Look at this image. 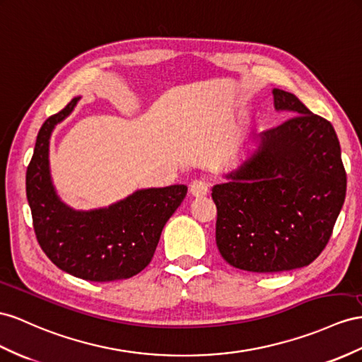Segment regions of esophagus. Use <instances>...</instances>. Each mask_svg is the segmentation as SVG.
<instances>
[{
    "instance_id": "obj_1",
    "label": "esophagus",
    "mask_w": 362,
    "mask_h": 362,
    "mask_svg": "<svg viewBox=\"0 0 362 362\" xmlns=\"http://www.w3.org/2000/svg\"><path fill=\"white\" fill-rule=\"evenodd\" d=\"M189 192L192 194V197H205L209 192V185L205 180H194L189 185Z\"/></svg>"
}]
</instances>
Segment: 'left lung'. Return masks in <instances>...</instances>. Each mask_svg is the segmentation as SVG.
<instances>
[{"mask_svg": "<svg viewBox=\"0 0 362 362\" xmlns=\"http://www.w3.org/2000/svg\"><path fill=\"white\" fill-rule=\"evenodd\" d=\"M276 111L295 115L258 134L254 151L212 187L216 243L237 269L281 272L310 264L346 199L341 146L329 120L292 93L272 90Z\"/></svg>", "mask_w": 362, "mask_h": 362, "instance_id": "1", "label": "left lung"}]
</instances>
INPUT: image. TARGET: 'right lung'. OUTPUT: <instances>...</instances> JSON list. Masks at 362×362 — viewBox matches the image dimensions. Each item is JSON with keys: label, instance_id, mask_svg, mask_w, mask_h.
<instances>
[{"label": "right lung", "instance_id": "right-lung-1", "mask_svg": "<svg viewBox=\"0 0 362 362\" xmlns=\"http://www.w3.org/2000/svg\"><path fill=\"white\" fill-rule=\"evenodd\" d=\"M79 96L42 124L25 174L33 229L44 254L61 271L87 281L129 278L150 264L166 221L188 188L137 189L113 205L90 211L64 203L52 182L49 148L54 127L71 115Z\"/></svg>", "mask_w": 362, "mask_h": 362}]
</instances>
